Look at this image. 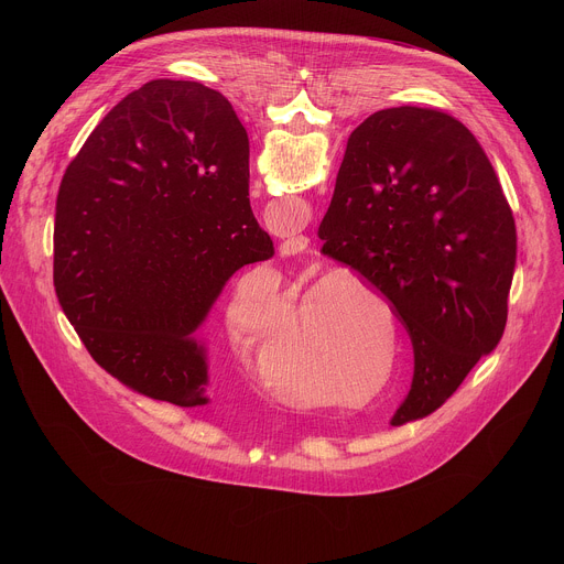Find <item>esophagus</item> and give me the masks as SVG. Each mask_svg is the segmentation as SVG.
Wrapping results in <instances>:
<instances>
[{"label":"esophagus","mask_w":564,"mask_h":564,"mask_svg":"<svg viewBox=\"0 0 564 564\" xmlns=\"http://www.w3.org/2000/svg\"><path fill=\"white\" fill-rule=\"evenodd\" d=\"M305 248H307V238H303V236L288 238L281 243V254L283 257H296V254H303Z\"/></svg>","instance_id":"esophagus-1"}]
</instances>
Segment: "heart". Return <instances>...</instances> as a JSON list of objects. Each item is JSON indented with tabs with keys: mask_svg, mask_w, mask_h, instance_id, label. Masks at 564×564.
<instances>
[{
	"mask_svg": "<svg viewBox=\"0 0 564 564\" xmlns=\"http://www.w3.org/2000/svg\"><path fill=\"white\" fill-rule=\"evenodd\" d=\"M339 292H366V285L350 274L330 276L326 281L316 283L303 296L301 307L294 314V335H307L318 305L337 296ZM257 359H259L261 379L270 388L285 392L290 397H310L316 390L314 379H310V375L301 368V361L296 357L281 355L270 339H261L257 344ZM310 366L321 377L333 383H346L355 368L359 372H366L368 359L364 357V350L355 346L346 335H330L316 348H312ZM324 379H321V383H326Z\"/></svg>",
	"mask_w": 564,
	"mask_h": 564,
	"instance_id": "b5f03b06",
	"label": "heart"
}]
</instances>
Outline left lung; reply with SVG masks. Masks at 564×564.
Segmentation results:
<instances>
[{
    "label": "left lung",
    "mask_w": 564,
    "mask_h": 564,
    "mask_svg": "<svg viewBox=\"0 0 564 564\" xmlns=\"http://www.w3.org/2000/svg\"><path fill=\"white\" fill-rule=\"evenodd\" d=\"M318 238L411 335L413 383L392 424L437 411L500 344L516 220L485 149L448 113L406 105L366 118L348 138Z\"/></svg>",
    "instance_id": "obj_1"
}]
</instances>
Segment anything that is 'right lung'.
Returning <instances> with one entry per match:
<instances>
[{
    "instance_id": "obj_1",
    "label": "right lung",
    "mask_w": 564,
    "mask_h": 564,
    "mask_svg": "<svg viewBox=\"0 0 564 564\" xmlns=\"http://www.w3.org/2000/svg\"><path fill=\"white\" fill-rule=\"evenodd\" d=\"M274 254L250 207V140L231 105L189 79L122 98L70 160L53 234L57 301L127 388L203 406L194 337L227 279Z\"/></svg>"
}]
</instances>
